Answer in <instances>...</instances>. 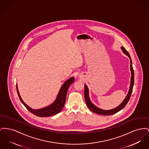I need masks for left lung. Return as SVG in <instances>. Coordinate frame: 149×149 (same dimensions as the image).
Masks as SVG:
<instances>
[{"mask_svg":"<svg viewBox=\"0 0 149 149\" xmlns=\"http://www.w3.org/2000/svg\"><path fill=\"white\" fill-rule=\"evenodd\" d=\"M122 49L123 50V52L129 57V58L130 59V63H131L130 67H131V70L132 77L131 79L130 88L128 93L127 97H125V98L124 99V100L123 101L122 103L119 106H118L117 107L115 108L114 109L110 110H102V109H100L97 107L96 106H95L91 102V101H90V99L89 98L88 89L87 86L86 85H85L84 86V97H85V100H86V104L87 105L88 107L92 112H93L95 113L100 114V115H110L115 114V113H118V111H119L120 110H121L122 109H123L125 106V105L127 104L128 102L129 101V100L130 99L132 92V91H133V85H134V70H133V67H132L131 58V56H130L129 53L127 51V50L123 47H122Z\"/></svg>","mask_w":149,"mask_h":149,"instance_id":"obj_1","label":"left lung"}]
</instances>
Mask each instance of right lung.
<instances>
[{
  "label": "right lung",
  "mask_w": 149,
  "mask_h": 149,
  "mask_svg": "<svg viewBox=\"0 0 149 149\" xmlns=\"http://www.w3.org/2000/svg\"><path fill=\"white\" fill-rule=\"evenodd\" d=\"M74 77H71L70 79L66 80L61 88L60 92L58 93V95L55 101L52 105H49L43 109L34 110L29 107L21 99L18 91L17 86H16L18 96L19 97V98L21 101V102L26 107V108L30 113L39 117H47V116H52L54 115L58 114L62 110L65 103L68 90L69 89V87H70V85L74 82Z\"/></svg>",
  "instance_id": "right-lung-1"
}]
</instances>
